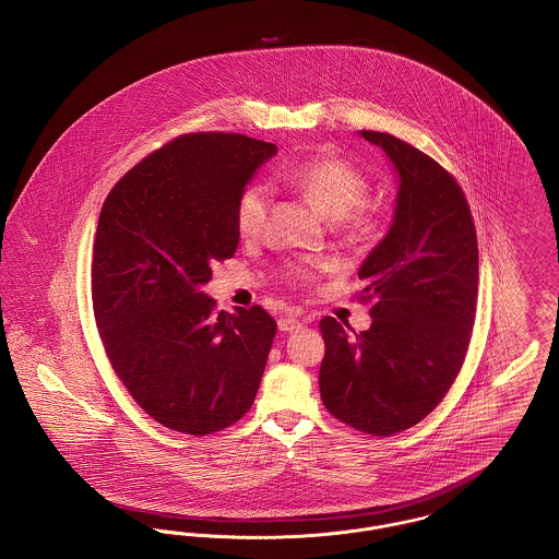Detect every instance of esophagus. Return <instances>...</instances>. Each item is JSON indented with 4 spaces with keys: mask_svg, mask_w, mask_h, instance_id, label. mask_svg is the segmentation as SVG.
Masks as SVG:
<instances>
[{
    "mask_svg": "<svg viewBox=\"0 0 559 559\" xmlns=\"http://www.w3.org/2000/svg\"><path fill=\"white\" fill-rule=\"evenodd\" d=\"M301 325H304V323H301L299 319H296V317H283V319L278 321V329H281V331H285V333L297 331Z\"/></svg>",
    "mask_w": 559,
    "mask_h": 559,
    "instance_id": "obj_1",
    "label": "esophagus"
}]
</instances>
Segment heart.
<instances>
[{"mask_svg":"<svg viewBox=\"0 0 559 559\" xmlns=\"http://www.w3.org/2000/svg\"><path fill=\"white\" fill-rule=\"evenodd\" d=\"M281 179L344 230L353 234L371 230L373 215L365 202L369 197V181L357 166L333 156H314L283 168ZM267 209L270 190L265 186L253 183L245 188L234 209L238 234L242 238H255L265 226ZM328 267V262L296 260L285 265L283 274L296 283H312Z\"/></svg>","mask_w":559,"mask_h":559,"instance_id":"heart-1","label":"heart"}]
</instances>
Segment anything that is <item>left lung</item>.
Returning a JSON list of instances; mask_svg holds the SVG:
<instances>
[{"instance_id":"obj_1","label":"left lung","mask_w":559,"mask_h":559,"mask_svg":"<svg viewBox=\"0 0 559 559\" xmlns=\"http://www.w3.org/2000/svg\"><path fill=\"white\" fill-rule=\"evenodd\" d=\"M361 136L391 158L399 192L391 228L359 267L373 323L350 336L335 319L321 321L319 386L331 416L389 437L427 418L459 376L479 253L468 202L443 166L389 132Z\"/></svg>"}]
</instances>
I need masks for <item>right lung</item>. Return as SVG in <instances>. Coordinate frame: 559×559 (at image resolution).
Wrapping results in <instances>:
<instances>
[{
	"label": "right lung",
	"mask_w": 559,
	"mask_h": 559,
	"mask_svg": "<svg viewBox=\"0 0 559 559\" xmlns=\"http://www.w3.org/2000/svg\"><path fill=\"white\" fill-rule=\"evenodd\" d=\"M276 145L190 132L114 186L100 209L93 308L100 342L132 399L163 427L211 435L253 405L276 321L253 306L215 312L200 292L234 255V209Z\"/></svg>",
	"instance_id": "1"
}]
</instances>
